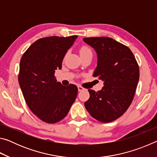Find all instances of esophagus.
<instances>
[{
	"label": "esophagus",
	"mask_w": 157,
	"mask_h": 157,
	"mask_svg": "<svg viewBox=\"0 0 157 157\" xmlns=\"http://www.w3.org/2000/svg\"><path fill=\"white\" fill-rule=\"evenodd\" d=\"M78 91H84V90H85V89L84 88V87H82V86H78Z\"/></svg>",
	"instance_id": "esophagus-1"
}]
</instances>
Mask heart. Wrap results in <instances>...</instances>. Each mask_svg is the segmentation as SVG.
Here are the masks:
<instances>
[{
  "mask_svg": "<svg viewBox=\"0 0 157 157\" xmlns=\"http://www.w3.org/2000/svg\"><path fill=\"white\" fill-rule=\"evenodd\" d=\"M89 53H92L91 50L90 49V48L86 46H83L80 48L79 49V55L80 56L82 57L84 55H86L87 54H89Z\"/></svg>",
  "mask_w": 157,
  "mask_h": 157,
  "instance_id": "b5f03b06",
  "label": "heart"
}]
</instances>
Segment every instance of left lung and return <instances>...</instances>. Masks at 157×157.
<instances>
[{
    "mask_svg": "<svg viewBox=\"0 0 157 157\" xmlns=\"http://www.w3.org/2000/svg\"><path fill=\"white\" fill-rule=\"evenodd\" d=\"M98 55L94 77L104 82L102 90L89 89V99L84 105L96 120L109 123L127 110L136 93L139 67L128 47L109 37L84 38Z\"/></svg>",
    "mask_w": 157,
    "mask_h": 157,
    "instance_id": "8db88e82",
    "label": "left lung"
}]
</instances>
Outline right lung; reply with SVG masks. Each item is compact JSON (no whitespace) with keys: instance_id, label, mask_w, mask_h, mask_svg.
Returning <instances> with one entry per match:
<instances>
[{"instance_id":"1","label":"right lung","mask_w":157,"mask_h":157,"mask_svg":"<svg viewBox=\"0 0 157 157\" xmlns=\"http://www.w3.org/2000/svg\"><path fill=\"white\" fill-rule=\"evenodd\" d=\"M78 36L39 39L20 61L18 83L25 102L45 123L53 124L67 115L78 95L75 84L64 86L57 82L55 71L62 68L63 57Z\"/></svg>"}]
</instances>
